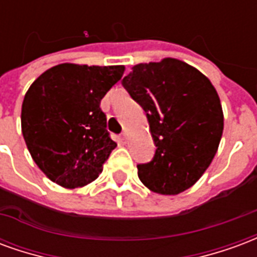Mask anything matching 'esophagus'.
<instances>
[{"instance_id":"1","label":"esophagus","mask_w":257,"mask_h":257,"mask_svg":"<svg viewBox=\"0 0 257 257\" xmlns=\"http://www.w3.org/2000/svg\"><path fill=\"white\" fill-rule=\"evenodd\" d=\"M121 142H122V143H126V142H128V135L125 134V132L121 135Z\"/></svg>"}]
</instances>
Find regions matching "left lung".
Masks as SVG:
<instances>
[{
	"instance_id": "8db88e82",
	"label": "left lung",
	"mask_w": 257,
	"mask_h": 257,
	"mask_svg": "<svg viewBox=\"0 0 257 257\" xmlns=\"http://www.w3.org/2000/svg\"><path fill=\"white\" fill-rule=\"evenodd\" d=\"M122 85L146 111L156 154L138 165L147 189L176 195L208 169L223 134V110L215 86L197 68L172 58L140 63Z\"/></svg>"
}]
</instances>
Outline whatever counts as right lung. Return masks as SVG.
Returning <instances> with one entry per match:
<instances>
[{
  "label": "right lung",
  "mask_w": 257,
  "mask_h": 257,
  "mask_svg": "<svg viewBox=\"0 0 257 257\" xmlns=\"http://www.w3.org/2000/svg\"><path fill=\"white\" fill-rule=\"evenodd\" d=\"M123 71V66L62 63L27 90L22 134L34 162L59 186L75 189L93 182L117 147L100 100Z\"/></svg>",
  "instance_id": "1"
}]
</instances>
